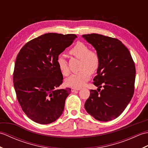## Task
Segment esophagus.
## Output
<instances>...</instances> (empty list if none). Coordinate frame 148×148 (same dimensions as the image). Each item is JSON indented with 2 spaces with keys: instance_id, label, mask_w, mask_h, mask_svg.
<instances>
[{
  "instance_id": "1",
  "label": "esophagus",
  "mask_w": 148,
  "mask_h": 148,
  "mask_svg": "<svg viewBox=\"0 0 148 148\" xmlns=\"http://www.w3.org/2000/svg\"><path fill=\"white\" fill-rule=\"evenodd\" d=\"M79 90V88H71V92H76V91Z\"/></svg>"
}]
</instances>
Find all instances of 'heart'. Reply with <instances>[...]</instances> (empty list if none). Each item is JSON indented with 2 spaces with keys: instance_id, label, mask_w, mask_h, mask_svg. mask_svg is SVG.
<instances>
[{
  "instance_id": "1",
  "label": "heart",
  "mask_w": 148,
  "mask_h": 148,
  "mask_svg": "<svg viewBox=\"0 0 148 148\" xmlns=\"http://www.w3.org/2000/svg\"><path fill=\"white\" fill-rule=\"evenodd\" d=\"M69 54L80 60V71L72 74L65 80L67 85L79 88L83 86L90 77L91 72L97 71L100 65V57L95 51L90 50L89 47L85 44L78 42L69 50ZM57 65L61 73L64 76L69 74L67 62L62 55L58 56Z\"/></svg>"
}]
</instances>
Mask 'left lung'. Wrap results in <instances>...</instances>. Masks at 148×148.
Returning a JSON list of instances; mask_svg holds the SVG:
<instances>
[{
  "mask_svg": "<svg viewBox=\"0 0 148 148\" xmlns=\"http://www.w3.org/2000/svg\"><path fill=\"white\" fill-rule=\"evenodd\" d=\"M82 37L95 48L100 57L97 75L93 79L98 88L90 90L84 108L97 120H112L123 112L133 97L135 64L130 51L119 40L98 34Z\"/></svg>",
  "mask_w": 148,
  "mask_h": 148,
  "instance_id": "obj_1",
  "label": "left lung"
}]
</instances>
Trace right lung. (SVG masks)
I'll return each instance as SVG.
<instances>
[{
	"mask_svg": "<svg viewBox=\"0 0 148 148\" xmlns=\"http://www.w3.org/2000/svg\"><path fill=\"white\" fill-rule=\"evenodd\" d=\"M77 36L48 33L30 40L16 59L14 88L21 109L32 121L49 124L62 115L71 89L56 90L63 83L58 56Z\"/></svg>",
	"mask_w": 148,
	"mask_h": 148,
	"instance_id": "add662e5",
	"label": "right lung"
}]
</instances>
